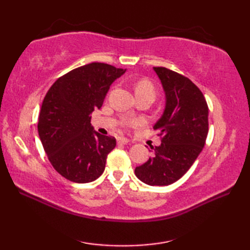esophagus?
Wrapping results in <instances>:
<instances>
[{
    "mask_svg": "<svg viewBox=\"0 0 250 250\" xmlns=\"http://www.w3.org/2000/svg\"><path fill=\"white\" fill-rule=\"evenodd\" d=\"M129 140L125 139V137H119L118 140H117V143H118L119 145H125V144H129Z\"/></svg>",
    "mask_w": 250,
    "mask_h": 250,
    "instance_id": "esophagus-1",
    "label": "esophagus"
}]
</instances>
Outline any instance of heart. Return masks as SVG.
I'll use <instances>...</instances> for the list:
<instances>
[{"mask_svg":"<svg viewBox=\"0 0 250 250\" xmlns=\"http://www.w3.org/2000/svg\"><path fill=\"white\" fill-rule=\"evenodd\" d=\"M135 92L136 93H143V92H149L155 94V87H153V84L150 81H148V79H141L136 83L135 84ZM128 124L130 125H139V120H130Z\"/></svg>","mask_w":250,"mask_h":250,"instance_id":"heart-1","label":"heart"}]
</instances>
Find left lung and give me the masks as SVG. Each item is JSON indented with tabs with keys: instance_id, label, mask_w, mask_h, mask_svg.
I'll return each mask as SVG.
<instances>
[{
	"instance_id": "8db88e82",
	"label": "left lung",
	"mask_w": 250,
	"mask_h": 250,
	"mask_svg": "<svg viewBox=\"0 0 250 250\" xmlns=\"http://www.w3.org/2000/svg\"><path fill=\"white\" fill-rule=\"evenodd\" d=\"M160 79L166 106L153 130L161 145L151 147L152 157L135 175L149 186H167L188 172L205 145L208 107L203 93L189 78L166 67H153Z\"/></svg>"
}]
</instances>
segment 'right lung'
Here are the masks:
<instances>
[{"mask_svg":"<svg viewBox=\"0 0 250 250\" xmlns=\"http://www.w3.org/2000/svg\"><path fill=\"white\" fill-rule=\"evenodd\" d=\"M125 73L105 63H90L57 79L44 98L40 139L51 166L71 182H93L104 172L116 139L94 131L90 114L102 107L111 83Z\"/></svg>","mask_w":250,"mask_h":250,"instance_id":"1","label":"right lung"}]
</instances>
